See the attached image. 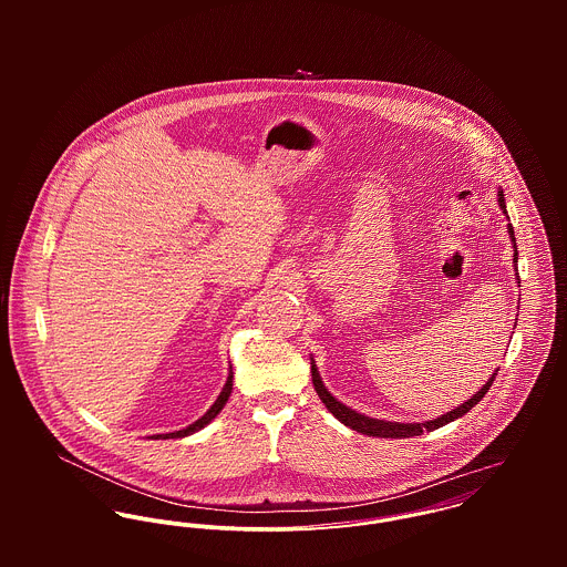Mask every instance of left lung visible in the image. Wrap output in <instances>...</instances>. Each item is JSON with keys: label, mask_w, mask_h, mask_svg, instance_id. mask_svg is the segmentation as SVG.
I'll return each instance as SVG.
<instances>
[{"label": "left lung", "mask_w": 567, "mask_h": 567, "mask_svg": "<svg viewBox=\"0 0 567 567\" xmlns=\"http://www.w3.org/2000/svg\"><path fill=\"white\" fill-rule=\"evenodd\" d=\"M497 205H499L502 214H506V203H504L502 189L497 192ZM506 218H508V216H506ZM506 229H508V238H511L513 248H515L513 261H515V266H517V246H515V234H513L511 223L506 225ZM515 275H517V272H515ZM517 279H519V275H517ZM517 284H519V281H517ZM515 323H517V319H515ZM497 371H499V369H497ZM497 371L486 380V384H483V389H481L472 400H467L465 404L456 405L454 410H450V412H445V414H441V416H436V419L423 421V423H400V421L373 419V416H367V414H362V412H358V410H353V408H349V405L340 404V402L324 389L323 380H321L319 369H317L315 358H312V384H315V391L319 393V398H321L324 408H327L340 423H344L347 427H351V430H355V432H362V434H367V436H380V439H410V436H419V434H423V432H432V430L443 427V425H447L450 421H454V419L467 414V412H470L474 405L478 404V402L485 398L486 393H488V389H491V384H493Z\"/></svg>", "instance_id": "left-lung-1"}]
</instances>
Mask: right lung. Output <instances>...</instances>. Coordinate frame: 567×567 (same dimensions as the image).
I'll list each match as a JSON object with an SVG mask.
<instances>
[{"mask_svg": "<svg viewBox=\"0 0 567 567\" xmlns=\"http://www.w3.org/2000/svg\"><path fill=\"white\" fill-rule=\"evenodd\" d=\"M231 391H234V371H229L227 384L223 386V391H220L218 400L214 402V405H212V408H209L200 419H196L194 423H189V425H187V427H183V430L167 432V434H155V436H151V439H183V436H189V434H194V432L203 430L207 423H212V421L220 414V410L225 408V404H227V402H229V398H231Z\"/></svg>", "mask_w": 567, "mask_h": 567, "instance_id": "add662e5", "label": "right lung"}]
</instances>
